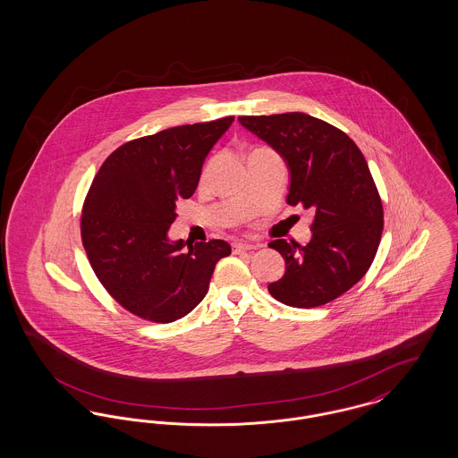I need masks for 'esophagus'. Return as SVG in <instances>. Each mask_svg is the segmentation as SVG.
Segmentation results:
<instances>
[{"instance_id":"34e87169","label":"esophagus","mask_w":458,"mask_h":458,"mask_svg":"<svg viewBox=\"0 0 458 458\" xmlns=\"http://www.w3.org/2000/svg\"><path fill=\"white\" fill-rule=\"evenodd\" d=\"M258 247H259L258 243H243V242H233V243H232V249H233L235 254L247 252V250H256Z\"/></svg>"}]
</instances>
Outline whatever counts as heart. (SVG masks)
<instances>
[{
    "instance_id": "heart-1",
    "label": "heart",
    "mask_w": 458,
    "mask_h": 458,
    "mask_svg": "<svg viewBox=\"0 0 458 458\" xmlns=\"http://www.w3.org/2000/svg\"><path fill=\"white\" fill-rule=\"evenodd\" d=\"M208 174V168H204V172H202V178Z\"/></svg>"
}]
</instances>
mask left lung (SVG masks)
<instances>
[{
  "instance_id": "obj_1",
  "label": "left lung",
  "mask_w": 458,
  "mask_h": 458,
  "mask_svg": "<svg viewBox=\"0 0 458 458\" xmlns=\"http://www.w3.org/2000/svg\"><path fill=\"white\" fill-rule=\"evenodd\" d=\"M239 120L284 156L292 174L286 204L314 211L307 245L269 243L286 264L269 293L299 309L333 302L368 273L383 233V202L364 154L345 131L305 113Z\"/></svg>"
}]
</instances>
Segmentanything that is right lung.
Returning <instances> with one entry per match:
<instances>
[{
  "label": "right lung",
  "mask_w": 458,
  "mask_h": 458,
  "mask_svg": "<svg viewBox=\"0 0 458 458\" xmlns=\"http://www.w3.org/2000/svg\"><path fill=\"white\" fill-rule=\"evenodd\" d=\"M235 116L180 125L122 144L94 176L81 216L89 262L109 295L133 316L174 323L208 293L225 240L166 239L176 202L194 194L202 163Z\"/></svg>",
  "instance_id": "add662e5"
}]
</instances>
